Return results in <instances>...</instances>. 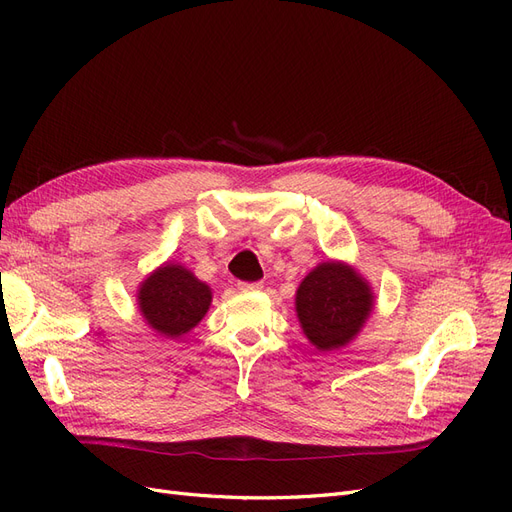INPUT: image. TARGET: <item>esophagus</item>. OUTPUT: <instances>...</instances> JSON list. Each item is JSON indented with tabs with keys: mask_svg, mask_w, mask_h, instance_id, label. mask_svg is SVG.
I'll list each match as a JSON object with an SVG mask.
<instances>
[{
	"mask_svg": "<svg viewBox=\"0 0 512 512\" xmlns=\"http://www.w3.org/2000/svg\"><path fill=\"white\" fill-rule=\"evenodd\" d=\"M262 288V282H239L241 292H256Z\"/></svg>",
	"mask_w": 512,
	"mask_h": 512,
	"instance_id": "obj_1",
	"label": "esophagus"
}]
</instances>
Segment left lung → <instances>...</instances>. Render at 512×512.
Returning a JSON list of instances; mask_svg holds the SVG:
<instances>
[{"label": "left lung", "instance_id": "8db88e82", "mask_svg": "<svg viewBox=\"0 0 512 512\" xmlns=\"http://www.w3.org/2000/svg\"><path fill=\"white\" fill-rule=\"evenodd\" d=\"M294 305L309 342L329 352L359 335L374 309V292L346 262L329 260L305 275Z\"/></svg>", "mask_w": 512, "mask_h": 512}]
</instances>
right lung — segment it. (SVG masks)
Here are the masks:
<instances>
[{"mask_svg":"<svg viewBox=\"0 0 512 512\" xmlns=\"http://www.w3.org/2000/svg\"><path fill=\"white\" fill-rule=\"evenodd\" d=\"M138 309L151 331L177 339L205 318L211 305V288L181 265H162L136 292Z\"/></svg>","mask_w":512,"mask_h":512,"instance_id":"1","label":"right lung"}]
</instances>
